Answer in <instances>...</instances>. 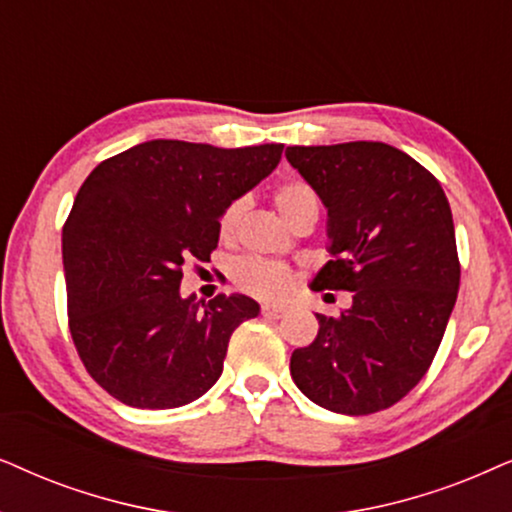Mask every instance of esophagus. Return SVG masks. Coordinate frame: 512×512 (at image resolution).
<instances>
[{"label":"esophagus","mask_w":512,"mask_h":512,"mask_svg":"<svg viewBox=\"0 0 512 512\" xmlns=\"http://www.w3.org/2000/svg\"><path fill=\"white\" fill-rule=\"evenodd\" d=\"M262 316H264V318H283V316H285V306L264 304V306H262Z\"/></svg>","instance_id":"obj_1"}]
</instances>
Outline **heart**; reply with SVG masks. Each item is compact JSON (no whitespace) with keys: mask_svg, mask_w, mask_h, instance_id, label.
Wrapping results in <instances>:
<instances>
[{"mask_svg":"<svg viewBox=\"0 0 512 512\" xmlns=\"http://www.w3.org/2000/svg\"><path fill=\"white\" fill-rule=\"evenodd\" d=\"M274 203L278 213L283 215L285 222H292L306 210H316L318 213V194L302 180L281 182L274 189ZM245 199H234L227 208L222 210L220 229L222 241H231L236 236L238 224L245 213ZM234 281L241 290L262 299H281L292 290L297 281V271L290 264L278 260H264V257H243L234 264Z\"/></svg>","mask_w":512,"mask_h":512,"instance_id":"heart-1","label":"heart"}]
</instances>
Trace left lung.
Returning a JSON list of instances; mask_svg holds the SVG:
<instances>
[{
	"instance_id": "left-lung-1",
	"label": "left lung",
	"mask_w": 512,
	"mask_h": 512,
	"mask_svg": "<svg viewBox=\"0 0 512 512\" xmlns=\"http://www.w3.org/2000/svg\"><path fill=\"white\" fill-rule=\"evenodd\" d=\"M290 166L327 208L330 262L313 290L353 292L295 349L290 374L337 414L381 412L424 379L452 316L461 264L440 182L384 142L288 147Z\"/></svg>"
}]
</instances>
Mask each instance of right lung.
<instances>
[{"label":"right lung","mask_w":512,"mask_h":512,"mask_svg":"<svg viewBox=\"0 0 512 512\" xmlns=\"http://www.w3.org/2000/svg\"><path fill=\"white\" fill-rule=\"evenodd\" d=\"M283 145L149 140L102 161L63 227L70 335L86 372L124 405L173 410L220 379L231 332L260 304L180 295L210 262L222 210L278 166Z\"/></svg>","instance_id":"obj_1"}]
</instances>
